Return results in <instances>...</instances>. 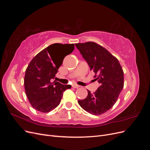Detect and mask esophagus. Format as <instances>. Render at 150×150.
I'll return each mask as SVG.
<instances>
[{
  "mask_svg": "<svg viewBox=\"0 0 150 150\" xmlns=\"http://www.w3.org/2000/svg\"><path fill=\"white\" fill-rule=\"evenodd\" d=\"M72 87L74 88H79L80 86L76 84H73L72 85Z\"/></svg>",
  "mask_w": 150,
  "mask_h": 150,
  "instance_id": "1",
  "label": "esophagus"
}]
</instances>
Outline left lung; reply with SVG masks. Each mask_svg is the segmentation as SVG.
Wrapping results in <instances>:
<instances>
[{
  "mask_svg": "<svg viewBox=\"0 0 150 150\" xmlns=\"http://www.w3.org/2000/svg\"><path fill=\"white\" fill-rule=\"evenodd\" d=\"M75 46L88 62L100 86L93 93L78 100L80 106L93 115H100L113 106L124 86V72L117 59L94 42L77 43Z\"/></svg>",
  "mask_w": 150,
  "mask_h": 150,
  "instance_id": "obj_1",
  "label": "left lung"
}]
</instances>
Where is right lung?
Instances as JSON below:
<instances>
[{"label": "right lung", "mask_w": 150, "mask_h": 150, "mask_svg": "<svg viewBox=\"0 0 150 150\" xmlns=\"http://www.w3.org/2000/svg\"><path fill=\"white\" fill-rule=\"evenodd\" d=\"M74 49V44H53L39 52L25 70L24 88L31 106L41 112H48L60 104L63 93L71 88L54 81L63 59L56 57V52L65 51L66 55Z\"/></svg>", "instance_id": "obj_1"}]
</instances>
